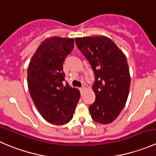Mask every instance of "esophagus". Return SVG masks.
<instances>
[{"mask_svg": "<svg viewBox=\"0 0 156 156\" xmlns=\"http://www.w3.org/2000/svg\"><path fill=\"white\" fill-rule=\"evenodd\" d=\"M79 90H80V91H81V94H82L83 92H84V90H85V87H80Z\"/></svg>", "mask_w": 156, "mask_h": 156, "instance_id": "esophagus-1", "label": "esophagus"}]
</instances>
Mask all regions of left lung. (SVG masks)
<instances>
[{
  "mask_svg": "<svg viewBox=\"0 0 156 156\" xmlns=\"http://www.w3.org/2000/svg\"><path fill=\"white\" fill-rule=\"evenodd\" d=\"M75 43L94 74L92 88L96 98L88 107L90 116L97 123H112L129 95L130 75L126 55L104 36L76 38Z\"/></svg>",
  "mask_w": 156,
  "mask_h": 156,
  "instance_id": "obj_1",
  "label": "left lung"
}]
</instances>
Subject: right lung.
<instances>
[{
	"label": "right lung",
	"mask_w": 156,
	"mask_h": 156,
	"mask_svg": "<svg viewBox=\"0 0 156 156\" xmlns=\"http://www.w3.org/2000/svg\"><path fill=\"white\" fill-rule=\"evenodd\" d=\"M73 48L72 38H49L38 47L29 64L30 96L42 116L52 124L69 123L79 101V90L67 81L64 85L63 63Z\"/></svg>",
	"instance_id": "obj_1"
}]
</instances>
